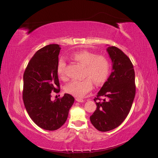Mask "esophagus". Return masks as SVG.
I'll return each mask as SVG.
<instances>
[{
    "label": "esophagus",
    "mask_w": 158,
    "mask_h": 158,
    "mask_svg": "<svg viewBox=\"0 0 158 158\" xmlns=\"http://www.w3.org/2000/svg\"><path fill=\"white\" fill-rule=\"evenodd\" d=\"M77 102H83V99H81V98H76L75 99Z\"/></svg>",
    "instance_id": "34e87169"
}]
</instances>
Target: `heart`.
<instances>
[{
	"instance_id": "heart-1",
	"label": "heart",
	"mask_w": 158,
	"mask_h": 158,
	"mask_svg": "<svg viewBox=\"0 0 158 158\" xmlns=\"http://www.w3.org/2000/svg\"><path fill=\"white\" fill-rule=\"evenodd\" d=\"M75 60L85 66L84 77H88L83 80H73L64 87L67 93L77 98H82L93 88V81L99 85L104 83L110 71V62L104 55H96L89 51L83 50L73 55ZM57 73L62 79H67L66 62L60 58L57 64Z\"/></svg>"
}]
</instances>
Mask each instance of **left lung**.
<instances>
[{
	"mask_svg": "<svg viewBox=\"0 0 158 158\" xmlns=\"http://www.w3.org/2000/svg\"><path fill=\"white\" fill-rule=\"evenodd\" d=\"M107 52L112 62V71L94 98L97 108L90 116L91 124L102 132L122 124L131 110L136 92L135 71L129 58L115 46L108 47ZM101 97L105 98L102 101Z\"/></svg>",
	"mask_w": 158,
	"mask_h": 158,
	"instance_id": "8db88e82",
	"label": "left lung"
}]
</instances>
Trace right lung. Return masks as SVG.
Returning a JSON list of instances; mask_svg holds the SVG:
<instances>
[{"instance_id":"right-lung-1","label":"right lung","mask_w":158,"mask_h":158,"mask_svg":"<svg viewBox=\"0 0 158 158\" xmlns=\"http://www.w3.org/2000/svg\"><path fill=\"white\" fill-rule=\"evenodd\" d=\"M60 50L58 44H50L38 50L23 74L25 107L31 120L48 131L57 130L63 125L75 101L69 94L51 100V92L60 91L56 70Z\"/></svg>"}]
</instances>
